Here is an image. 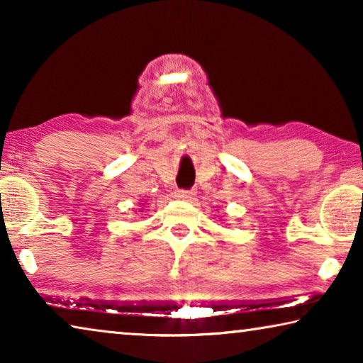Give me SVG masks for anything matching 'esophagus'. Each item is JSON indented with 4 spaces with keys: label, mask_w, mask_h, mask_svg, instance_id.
<instances>
[{
    "label": "esophagus",
    "mask_w": 363,
    "mask_h": 363,
    "mask_svg": "<svg viewBox=\"0 0 363 363\" xmlns=\"http://www.w3.org/2000/svg\"><path fill=\"white\" fill-rule=\"evenodd\" d=\"M196 196L195 190H177L176 192V199L184 200V201H192Z\"/></svg>",
    "instance_id": "34e87169"
}]
</instances>
